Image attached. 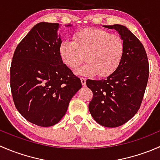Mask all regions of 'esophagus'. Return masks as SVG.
Returning <instances> with one entry per match:
<instances>
[{
  "mask_svg": "<svg viewBox=\"0 0 160 160\" xmlns=\"http://www.w3.org/2000/svg\"><path fill=\"white\" fill-rule=\"evenodd\" d=\"M80 80H81L82 85H83V86H86V78L80 77Z\"/></svg>",
  "mask_w": 160,
  "mask_h": 160,
  "instance_id": "1",
  "label": "esophagus"
}]
</instances>
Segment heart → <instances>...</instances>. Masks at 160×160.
Wrapping results in <instances>:
<instances>
[{
    "label": "heart",
    "instance_id": "b5f03b06",
    "mask_svg": "<svg viewBox=\"0 0 160 160\" xmlns=\"http://www.w3.org/2000/svg\"><path fill=\"white\" fill-rule=\"evenodd\" d=\"M125 44L120 35L108 31L88 28L77 31L72 41L65 40L60 44L59 53L62 62L71 70L86 63L76 72L80 75L104 77L112 73L123 57Z\"/></svg>",
    "mask_w": 160,
    "mask_h": 160
}]
</instances>
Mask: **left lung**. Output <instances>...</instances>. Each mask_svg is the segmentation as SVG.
<instances>
[{"mask_svg": "<svg viewBox=\"0 0 160 160\" xmlns=\"http://www.w3.org/2000/svg\"><path fill=\"white\" fill-rule=\"evenodd\" d=\"M118 31L124 41L123 57L118 68L105 79L88 80L93 92L89 111L104 127L115 128L129 121L141 106L149 79V67L144 46L124 25H104Z\"/></svg>", "mask_w": 160, "mask_h": 160, "instance_id": "8db88e82", "label": "left lung"}]
</instances>
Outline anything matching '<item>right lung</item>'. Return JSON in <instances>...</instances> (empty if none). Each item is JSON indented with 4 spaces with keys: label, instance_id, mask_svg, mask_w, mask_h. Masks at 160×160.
<instances>
[{
    "label": "right lung",
    "instance_id": "add662e5",
    "mask_svg": "<svg viewBox=\"0 0 160 160\" xmlns=\"http://www.w3.org/2000/svg\"><path fill=\"white\" fill-rule=\"evenodd\" d=\"M59 28L58 23L35 25L18 45L11 61L10 84L14 105L27 121L41 127L58 123L82 87L80 79L59 56Z\"/></svg>",
    "mask_w": 160,
    "mask_h": 160
}]
</instances>
